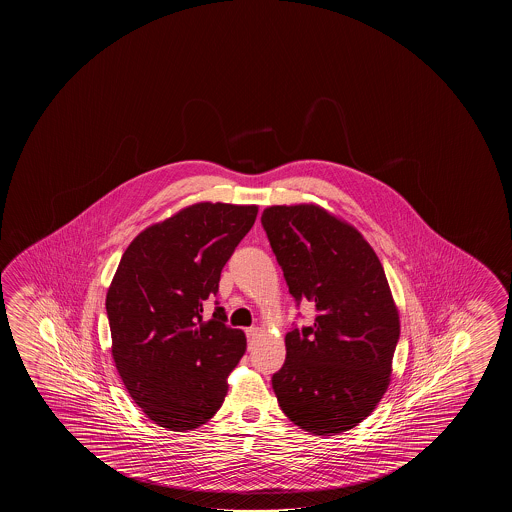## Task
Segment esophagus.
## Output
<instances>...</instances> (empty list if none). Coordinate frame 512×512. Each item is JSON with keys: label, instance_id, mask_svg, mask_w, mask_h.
<instances>
[{"label": "esophagus", "instance_id": "esophagus-1", "mask_svg": "<svg viewBox=\"0 0 512 512\" xmlns=\"http://www.w3.org/2000/svg\"><path fill=\"white\" fill-rule=\"evenodd\" d=\"M259 334H260L259 327H252V328H248V330H246V336H248V341H250V343H252L253 339H255V337L259 336Z\"/></svg>", "mask_w": 512, "mask_h": 512}]
</instances>
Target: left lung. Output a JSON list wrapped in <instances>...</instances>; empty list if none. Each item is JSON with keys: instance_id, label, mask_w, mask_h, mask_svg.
Listing matches in <instances>:
<instances>
[{"instance_id": "8db88e82", "label": "left lung", "mask_w": 512, "mask_h": 512, "mask_svg": "<svg viewBox=\"0 0 512 512\" xmlns=\"http://www.w3.org/2000/svg\"><path fill=\"white\" fill-rule=\"evenodd\" d=\"M260 219L289 293L318 310L314 327L285 334L278 405L314 436L343 434L391 384L400 314L386 273L364 235L321 205H271Z\"/></svg>"}]
</instances>
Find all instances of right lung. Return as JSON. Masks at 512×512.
Wrapping results in <instances>:
<instances>
[{
  "label": "right lung",
  "instance_id": "obj_1",
  "mask_svg": "<svg viewBox=\"0 0 512 512\" xmlns=\"http://www.w3.org/2000/svg\"><path fill=\"white\" fill-rule=\"evenodd\" d=\"M259 207L200 202L144 228L128 244L107 291L112 359L126 391L159 427L207 423L225 402L246 336L203 302L250 232Z\"/></svg>",
  "mask_w": 512,
  "mask_h": 512
}]
</instances>
